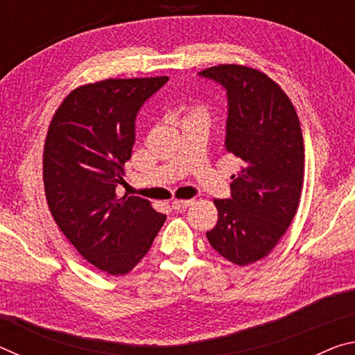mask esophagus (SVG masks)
Listing matches in <instances>:
<instances>
[{
  "mask_svg": "<svg viewBox=\"0 0 355 355\" xmlns=\"http://www.w3.org/2000/svg\"><path fill=\"white\" fill-rule=\"evenodd\" d=\"M194 200H173L172 202V208L173 209H183V208H188L189 205H192Z\"/></svg>",
  "mask_w": 355,
  "mask_h": 355,
  "instance_id": "esophagus-1",
  "label": "esophagus"
}]
</instances>
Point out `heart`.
<instances>
[{"label":"heart","mask_w":355,"mask_h":355,"mask_svg":"<svg viewBox=\"0 0 355 355\" xmlns=\"http://www.w3.org/2000/svg\"><path fill=\"white\" fill-rule=\"evenodd\" d=\"M191 120H205L208 122V111L207 107H203L202 105H191L184 110L182 122H191Z\"/></svg>","instance_id":"b5f03b06"}]
</instances>
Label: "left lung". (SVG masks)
Listing matches in <instances>:
<instances>
[{
  "label": "left lung",
  "mask_w": 355,
  "mask_h": 355,
  "mask_svg": "<svg viewBox=\"0 0 355 355\" xmlns=\"http://www.w3.org/2000/svg\"><path fill=\"white\" fill-rule=\"evenodd\" d=\"M227 91L225 150L241 167L230 199H216L219 218L207 232L216 252L248 266L271 252L297 211L304 183V139L296 110L277 83L236 64L202 70Z\"/></svg>",
  "instance_id": "8db88e82"
}]
</instances>
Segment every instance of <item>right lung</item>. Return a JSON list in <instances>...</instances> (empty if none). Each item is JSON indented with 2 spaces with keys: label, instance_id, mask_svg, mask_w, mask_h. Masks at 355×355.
I'll list each match as a JSON object with an SVG mask.
<instances>
[{
  "label": "right lung",
  "instance_id": "right-lung-1",
  "mask_svg": "<svg viewBox=\"0 0 355 355\" xmlns=\"http://www.w3.org/2000/svg\"><path fill=\"white\" fill-rule=\"evenodd\" d=\"M167 76L110 80L76 87L53 116L44 147V186L53 219L86 260L128 274L147 254L166 214L137 196L119 197L144 101Z\"/></svg>",
  "mask_w": 355,
  "mask_h": 355
}]
</instances>
